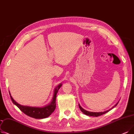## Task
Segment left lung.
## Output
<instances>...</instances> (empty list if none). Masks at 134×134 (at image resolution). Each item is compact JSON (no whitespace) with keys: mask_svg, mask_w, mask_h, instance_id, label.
I'll list each match as a JSON object with an SVG mask.
<instances>
[{"mask_svg":"<svg viewBox=\"0 0 134 134\" xmlns=\"http://www.w3.org/2000/svg\"><path fill=\"white\" fill-rule=\"evenodd\" d=\"M118 102H117V103H116L115 105L112 107L111 108L107 110H106V111H104V112H89V111H88V110H86L85 109H84V108H83L82 107H81L80 106V104H79V107L80 108V109L81 110V111L84 114L87 115H89V116H92V117H98V116H100V115H101L103 114H105L106 113H107L108 112H109V110H110L111 109H112L114 107H115L117 105V104L118 103Z\"/></svg>","mask_w":134,"mask_h":134,"instance_id":"8db88e82","label":"left lung"}]
</instances>
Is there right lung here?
<instances>
[{"instance_id":"obj_1","label":"right lung","mask_w":134,"mask_h":134,"mask_svg":"<svg viewBox=\"0 0 134 134\" xmlns=\"http://www.w3.org/2000/svg\"><path fill=\"white\" fill-rule=\"evenodd\" d=\"M62 86V84H60L57 85L54 89V96L53 97L51 102L45 106L42 107H32L27 106H23L16 102L13 97L11 96L9 92L11 99L12 100L13 103L18 107L22 112H24L25 114L28 115L29 117L34 118L36 119H43L48 117L53 113L56 108V95L59 89Z\"/></svg>"}]
</instances>
